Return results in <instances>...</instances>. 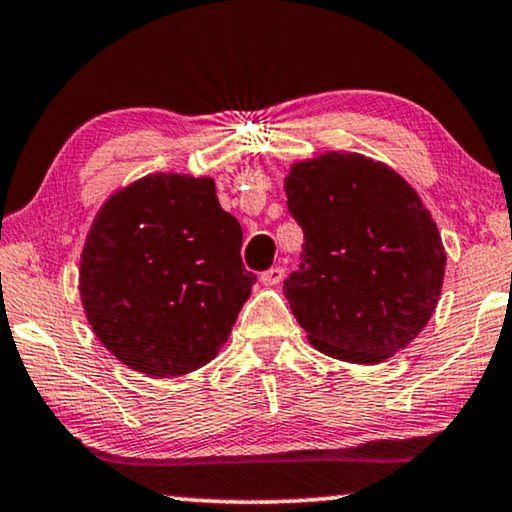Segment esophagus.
<instances>
[{
    "label": "esophagus",
    "mask_w": 512,
    "mask_h": 512,
    "mask_svg": "<svg viewBox=\"0 0 512 512\" xmlns=\"http://www.w3.org/2000/svg\"><path fill=\"white\" fill-rule=\"evenodd\" d=\"M284 279V268H270V270H265L263 275H261V282L265 284V286H275V284H279Z\"/></svg>",
    "instance_id": "obj_1"
}]
</instances>
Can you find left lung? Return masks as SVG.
<instances>
[{
	"label": "left lung",
	"instance_id": "8db88e82",
	"mask_svg": "<svg viewBox=\"0 0 512 512\" xmlns=\"http://www.w3.org/2000/svg\"><path fill=\"white\" fill-rule=\"evenodd\" d=\"M284 191L305 233L284 296L310 345L361 366L408 347L436 312L447 261L415 188L380 160L326 151L291 163Z\"/></svg>",
	"mask_w": 512,
	"mask_h": 512
}]
</instances>
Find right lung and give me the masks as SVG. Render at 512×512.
I'll list each match as a JSON object with an SVG mask.
<instances>
[{
  "mask_svg": "<svg viewBox=\"0 0 512 512\" xmlns=\"http://www.w3.org/2000/svg\"><path fill=\"white\" fill-rule=\"evenodd\" d=\"M242 228L212 177L156 172L109 195L79 265L97 340L146 377H181L214 359L256 284Z\"/></svg>",
  "mask_w": 512,
  "mask_h": 512,
  "instance_id": "obj_1",
  "label": "right lung"
}]
</instances>
